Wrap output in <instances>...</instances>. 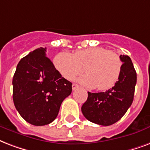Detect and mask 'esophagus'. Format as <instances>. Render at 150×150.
I'll use <instances>...</instances> for the list:
<instances>
[{"instance_id": "esophagus-1", "label": "esophagus", "mask_w": 150, "mask_h": 150, "mask_svg": "<svg viewBox=\"0 0 150 150\" xmlns=\"http://www.w3.org/2000/svg\"><path fill=\"white\" fill-rule=\"evenodd\" d=\"M78 87H79V85H78V84H76V83H73L72 84V90H75Z\"/></svg>"}]
</instances>
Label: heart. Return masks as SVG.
<instances>
[{"label":"heart","instance_id":"heart-1","mask_svg":"<svg viewBox=\"0 0 150 150\" xmlns=\"http://www.w3.org/2000/svg\"><path fill=\"white\" fill-rule=\"evenodd\" d=\"M55 67L66 79L73 80L85 71L79 82L89 88L107 90L117 83L122 71V60L116 52L102 47L77 50L73 55L60 52L55 57Z\"/></svg>","mask_w":150,"mask_h":150}]
</instances>
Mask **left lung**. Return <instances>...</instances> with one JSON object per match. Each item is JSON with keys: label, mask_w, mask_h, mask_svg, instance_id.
<instances>
[{"label": "left lung", "mask_w": 150, "mask_h": 150, "mask_svg": "<svg viewBox=\"0 0 150 150\" xmlns=\"http://www.w3.org/2000/svg\"><path fill=\"white\" fill-rule=\"evenodd\" d=\"M120 57L123 64L116 85L105 92H88L87 100L82 106L83 116L92 123L112 125L123 117L133 102L137 74L128 56Z\"/></svg>", "instance_id": "obj_1"}]
</instances>
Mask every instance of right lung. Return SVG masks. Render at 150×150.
<instances>
[{"mask_svg":"<svg viewBox=\"0 0 150 150\" xmlns=\"http://www.w3.org/2000/svg\"><path fill=\"white\" fill-rule=\"evenodd\" d=\"M40 47L22 58L13 76V102L19 115L34 126H44L57 118L61 103L72 90Z\"/></svg>","mask_w":150,"mask_h":150,"instance_id":"obj_1","label":"right lung"}]
</instances>
